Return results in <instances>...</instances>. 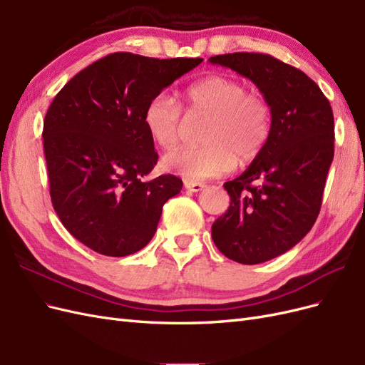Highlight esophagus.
Returning <instances> with one entry per match:
<instances>
[{
    "instance_id": "esophagus-1",
    "label": "esophagus",
    "mask_w": 365,
    "mask_h": 365,
    "mask_svg": "<svg viewBox=\"0 0 365 365\" xmlns=\"http://www.w3.org/2000/svg\"><path fill=\"white\" fill-rule=\"evenodd\" d=\"M184 187L187 190H190V192H201L204 187H205V184L204 182H200V181H189V180H185L184 181Z\"/></svg>"
}]
</instances>
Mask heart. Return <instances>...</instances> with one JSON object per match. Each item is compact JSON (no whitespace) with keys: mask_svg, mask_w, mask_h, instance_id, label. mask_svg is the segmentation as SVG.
<instances>
[{"mask_svg":"<svg viewBox=\"0 0 365 365\" xmlns=\"http://www.w3.org/2000/svg\"><path fill=\"white\" fill-rule=\"evenodd\" d=\"M190 121L207 120L202 148H178L163 157V168L189 181L217 178L256 160L271 134V106L267 98L247 91L231 77L212 76L193 83L185 94ZM150 140L163 149L180 143L187 118L176 98L160 91L143 114Z\"/></svg>","mask_w":365,"mask_h":365,"instance_id":"heart-1","label":"heart"}]
</instances>
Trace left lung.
<instances>
[{"label":"left lung","instance_id":"8db88e82","mask_svg":"<svg viewBox=\"0 0 365 365\" xmlns=\"http://www.w3.org/2000/svg\"><path fill=\"white\" fill-rule=\"evenodd\" d=\"M208 62L247 77L271 106L267 145L224 184L231 202L212 225L225 257L257 264L289 251L315 224L334 160L332 106L311 77L269 54L228 53Z\"/></svg>","mask_w":365,"mask_h":365}]
</instances>
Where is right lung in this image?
Wrapping results in <instances>:
<instances>
[{
    "mask_svg": "<svg viewBox=\"0 0 365 365\" xmlns=\"http://www.w3.org/2000/svg\"><path fill=\"white\" fill-rule=\"evenodd\" d=\"M202 61L113 53L54 97L42 130L50 196L63 227L88 248L125 257L155 235L163 205L182 181L146 180L158 153L143 114L153 96Z\"/></svg>",
    "mask_w": 365,
    "mask_h": 365,
    "instance_id": "obj_1",
    "label": "right lung"
}]
</instances>
